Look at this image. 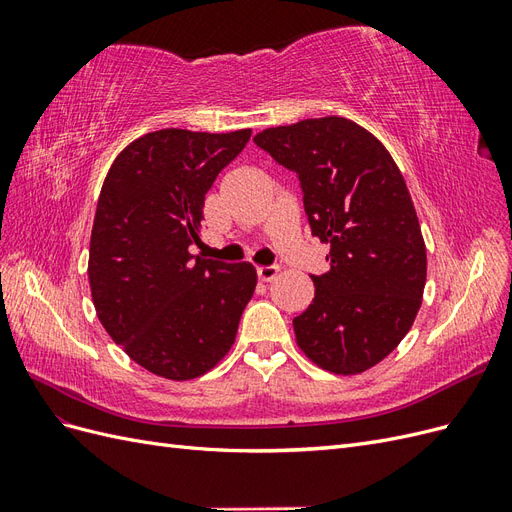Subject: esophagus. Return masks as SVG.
<instances>
[{"label": "esophagus", "mask_w": 512, "mask_h": 512, "mask_svg": "<svg viewBox=\"0 0 512 512\" xmlns=\"http://www.w3.org/2000/svg\"><path fill=\"white\" fill-rule=\"evenodd\" d=\"M277 271H280V269H277L275 265H269V267H258V269H256V273H258V280H260V282H271L273 277L277 275Z\"/></svg>", "instance_id": "esophagus-1"}]
</instances>
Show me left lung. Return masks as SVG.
I'll return each instance as SVG.
<instances>
[{"instance_id": "obj_1", "label": "left lung", "mask_w": 512, "mask_h": 512, "mask_svg": "<svg viewBox=\"0 0 512 512\" xmlns=\"http://www.w3.org/2000/svg\"><path fill=\"white\" fill-rule=\"evenodd\" d=\"M254 143L297 173L312 235L331 269L292 320L322 369L354 376L389 356L423 301L427 252L406 181L378 138L344 117L262 130Z\"/></svg>"}]
</instances>
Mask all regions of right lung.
Listing matches in <instances>:
<instances>
[{"label": "right lung", "instance_id": "1", "mask_svg": "<svg viewBox=\"0 0 512 512\" xmlns=\"http://www.w3.org/2000/svg\"><path fill=\"white\" fill-rule=\"evenodd\" d=\"M168 128L115 158L98 198L89 286L98 318L132 361L168 380H192L235 344L256 288L250 262L192 256L205 194L250 141Z\"/></svg>", "mask_w": 512, "mask_h": 512}]
</instances>
